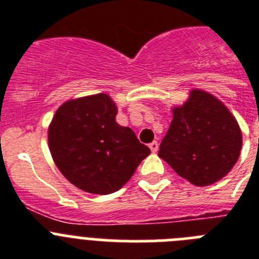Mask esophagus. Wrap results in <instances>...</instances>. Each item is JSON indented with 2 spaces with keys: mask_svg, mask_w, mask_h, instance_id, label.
I'll return each instance as SVG.
<instances>
[{
  "mask_svg": "<svg viewBox=\"0 0 259 259\" xmlns=\"http://www.w3.org/2000/svg\"><path fill=\"white\" fill-rule=\"evenodd\" d=\"M149 148H150V150H152L153 153H157V150H158V143H157V141H153V143H150Z\"/></svg>",
  "mask_w": 259,
  "mask_h": 259,
  "instance_id": "1",
  "label": "esophagus"
}]
</instances>
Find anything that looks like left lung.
<instances>
[{"mask_svg":"<svg viewBox=\"0 0 259 259\" xmlns=\"http://www.w3.org/2000/svg\"><path fill=\"white\" fill-rule=\"evenodd\" d=\"M241 145V130L230 110L209 92L192 89L187 102L172 109L158 155L178 175L205 187L232 170Z\"/></svg>","mask_w":259,"mask_h":259,"instance_id":"obj_1","label":"left lung"}]
</instances>
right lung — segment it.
<instances>
[{
  "instance_id": "1",
  "label": "right lung",
  "mask_w": 259,
  "mask_h": 259,
  "mask_svg": "<svg viewBox=\"0 0 259 259\" xmlns=\"http://www.w3.org/2000/svg\"><path fill=\"white\" fill-rule=\"evenodd\" d=\"M118 107L105 93L68 100L48 130L54 163L81 191L109 194L131 179L150 149L115 120Z\"/></svg>"
}]
</instances>
